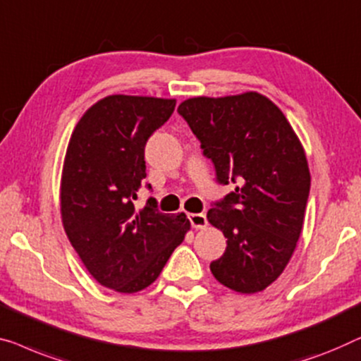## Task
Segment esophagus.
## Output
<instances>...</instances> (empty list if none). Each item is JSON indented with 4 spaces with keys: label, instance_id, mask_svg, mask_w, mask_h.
<instances>
[{
    "label": "esophagus",
    "instance_id": "1",
    "mask_svg": "<svg viewBox=\"0 0 361 361\" xmlns=\"http://www.w3.org/2000/svg\"><path fill=\"white\" fill-rule=\"evenodd\" d=\"M189 221L192 224V228L195 229H203L207 226V216L203 215V213H190Z\"/></svg>",
    "mask_w": 361,
    "mask_h": 361
}]
</instances>
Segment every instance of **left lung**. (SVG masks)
I'll list each match as a JSON object with an SVG mask.
<instances>
[{
    "label": "left lung",
    "instance_id": "8db88e82",
    "mask_svg": "<svg viewBox=\"0 0 361 361\" xmlns=\"http://www.w3.org/2000/svg\"><path fill=\"white\" fill-rule=\"evenodd\" d=\"M177 112L215 164L218 184H238L207 213L228 239L212 274L238 293L262 291L300 239L311 187L305 149L283 112L259 92L192 97Z\"/></svg>",
    "mask_w": 361,
    "mask_h": 361
}]
</instances>
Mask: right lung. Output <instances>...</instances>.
Wrapping results in <instances>:
<instances>
[{
    "instance_id": "add662e5",
    "label": "right lung",
    "mask_w": 361,
    "mask_h": 361,
    "mask_svg": "<svg viewBox=\"0 0 361 361\" xmlns=\"http://www.w3.org/2000/svg\"><path fill=\"white\" fill-rule=\"evenodd\" d=\"M174 107L176 99L107 96L87 109L68 143L60 187L65 233L87 271L118 293L153 283L190 229L185 213H161L154 198L142 210L133 203L146 177V142Z\"/></svg>"
}]
</instances>
